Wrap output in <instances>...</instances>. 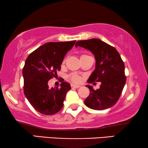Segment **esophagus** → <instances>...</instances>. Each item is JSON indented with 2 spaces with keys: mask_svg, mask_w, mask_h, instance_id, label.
<instances>
[{
  "mask_svg": "<svg viewBox=\"0 0 148 148\" xmlns=\"http://www.w3.org/2000/svg\"><path fill=\"white\" fill-rule=\"evenodd\" d=\"M71 88H80L79 86H77V85H74V84L71 85Z\"/></svg>",
  "mask_w": 148,
  "mask_h": 148,
  "instance_id": "1",
  "label": "esophagus"
}]
</instances>
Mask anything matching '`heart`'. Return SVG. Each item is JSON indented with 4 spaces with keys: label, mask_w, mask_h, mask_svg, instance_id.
<instances>
[{
    "label": "heart",
    "mask_w": 148,
    "mask_h": 148,
    "mask_svg": "<svg viewBox=\"0 0 148 148\" xmlns=\"http://www.w3.org/2000/svg\"><path fill=\"white\" fill-rule=\"evenodd\" d=\"M88 56V55H86V54H83V55H82L81 57H82V56ZM64 62H65V60H64L63 63ZM68 77L71 81L73 83H74V84H80V83L82 82V77H81L80 75H77V74H74V73L70 74V75H69Z\"/></svg>",
    "instance_id": "b5f03b06"
}]
</instances>
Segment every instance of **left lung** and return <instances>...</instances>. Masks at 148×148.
Instances as JSON below:
<instances>
[{
  "label": "left lung",
  "instance_id": "left-lung-1",
  "mask_svg": "<svg viewBox=\"0 0 148 148\" xmlns=\"http://www.w3.org/2000/svg\"><path fill=\"white\" fill-rule=\"evenodd\" d=\"M75 46L90 50L96 58V69L88 82H101L96 90L87 86L90 93L84 100L85 104L96 110L113 106L120 98L127 79L125 64L120 54L114 47L97 38L78 41Z\"/></svg>",
  "mask_w": 148,
  "mask_h": 148
}]
</instances>
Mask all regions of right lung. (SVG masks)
<instances>
[{
    "mask_svg": "<svg viewBox=\"0 0 148 148\" xmlns=\"http://www.w3.org/2000/svg\"><path fill=\"white\" fill-rule=\"evenodd\" d=\"M75 40L48 42L32 52L26 58L23 69V92L34 108L46 115L61 110L70 84L62 82L60 87L50 88L48 82L60 70L62 60Z\"/></svg>",
    "mask_w": 148,
    "mask_h": 148,
    "instance_id": "right-lung-1",
    "label": "right lung"
}]
</instances>
